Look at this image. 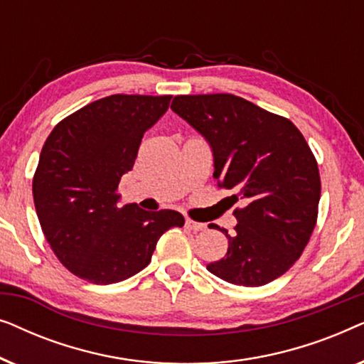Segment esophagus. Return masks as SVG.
Returning <instances> with one entry per match:
<instances>
[{
    "mask_svg": "<svg viewBox=\"0 0 364 364\" xmlns=\"http://www.w3.org/2000/svg\"><path fill=\"white\" fill-rule=\"evenodd\" d=\"M186 228H188L191 232H200L205 228V223L196 222V220H192V218H186Z\"/></svg>",
    "mask_w": 364,
    "mask_h": 364,
    "instance_id": "esophagus-1",
    "label": "esophagus"
}]
</instances>
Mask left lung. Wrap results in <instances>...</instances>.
<instances>
[{
    "instance_id": "8db88e82",
    "label": "left lung",
    "mask_w": 364,
    "mask_h": 364,
    "mask_svg": "<svg viewBox=\"0 0 364 364\" xmlns=\"http://www.w3.org/2000/svg\"><path fill=\"white\" fill-rule=\"evenodd\" d=\"M172 111L210 142L217 186L242 200L228 250L207 270L233 285H267L290 270L315 230L321 181L290 119L233 94L176 96ZM233 202V203H235Z\"/></svg>"
}]
</instances>
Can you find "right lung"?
<instances>
[{
  "label": "right lung",
  "instance_id": "1",
  "mask_svg": "<svg viewBox=\"0 0 364 364\" xmlns=\"http://www.w3.org/2000/svg\"><path fill=\"white\" fill-rule=\"evenodd\" d=\"M172 96L112 94L56 124L33 177L34 207L58 260L74 275L111 285L151 263L162 233L182 227L176 210L117 207L119 182L132 171L144 132Z\"/></svg>",
  "mask_w": 364,
  "mask_h": 364
}]
</instances>
